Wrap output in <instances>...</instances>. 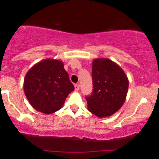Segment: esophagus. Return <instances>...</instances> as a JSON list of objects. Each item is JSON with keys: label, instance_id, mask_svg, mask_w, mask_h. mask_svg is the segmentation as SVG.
<instances>
[{"label": "esophagus", "instance_id": "obj_1", "mask_svg": "<svg viewBox=\"0 0 159 159\" xmlns=\"http://www.w3.org/2000/svg\"><path fill=\"white\" fill-rule=\"evenodd\" d=\"M75 91L79 90V85H78V84H75Z\"/></svg>", "mask_w": 159, "mask_h": 159}]
</instances>
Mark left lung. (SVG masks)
Returning a JSON list of instances; mask_svg holds the SVG:
<instances>
[{
    "label": "left lung",
    "mask_w": 159,
    "mask_h": 159,
    "mask_svg": "<svg viewBox=\"0 0 159 159\" xmlns=\"http://www.w3.org/2000/svg\"><path fill=\"white\" fill-rule=\"evenodd\" d=\"M93 90L86 97L87 109L100 118L113 115L119 111L126 98L129 79L119 65L107 58L93 61Z\"/></svg>",
    "instance_id": "1"
}]
</instances>
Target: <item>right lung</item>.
<instances>
[{"instance_id":"right-lung-1","label":"right lung","mask_w":159,"mask_h":159,"mask_svg":"<svg viewBox=\"0 0 159 159\" xmlns=\"http://www.w3.org/2000/svg\"><path fill=\"white\" fill-rule=\"evenodd\" d=\"M62 61L45 59L34 65L25 75L24 91L31 106L49 114L63 107L74 90Z\"/></svg>"}]
</instances>
